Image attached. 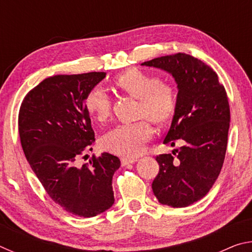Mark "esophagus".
<instances>
[{"label":"esophagus","mask_w":252,"mask_h":252,"mask_svg":"<svg viewBox=\"0 0 252 252\" xmlns=\"http://www.w3.org/2000/svg\"><path fill=\"white\" fill-rule=\"evenodd\" d=\"M135 161H138V158H127V157L121 158L122 165H127V164H130V163H134Z\"/></svg>","instance_id":"esophagus-1"}]
</instances>
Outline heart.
Returning a JSON list of instances; mask_svg holds the SVG:
<instances>
[{"instance_id": "1", "label": "heart", "mask_w": 252, "mask_h": 252, "mask_svg": "<svg viewBox=\"0 0 252 252\" xmlns=\"http://www.w3.org/2000/svg\"><path fill=\"white\" fill-rule=\"evenodd\" d=\"M117 87L140 101V117H148L157 125L168 122L177 108L176 90L171 84L139 69H129L117 76ZM88 113L96 121H104L111 113V99L104 88L94 87L85 96ZM153 129L148 119L112 127L102 136V146L117 155L135 157L144 150Z\"/></svg>"}]
</instances>
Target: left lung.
<instances>
[{"instance_id": "left-lung-1", "label": "left lung", "mask_w": 252, "mask_h": 252, "mask_svg": "<svg viewBox=\"0 0 252 252\" xmlns=\"http://www.w3.org/2000/svg\"><path fill=\"white\" fill-rule=\"evenodd\" d=\"M141 65L157 67L177 83V108L163 143L183 146L172 155L156 158L159 173L152 182L158 201L185 208L211 189L222 168L227 150L230 108L227 92L210 66L189 54L156 58Z\"/></svg>"}]
</instances>
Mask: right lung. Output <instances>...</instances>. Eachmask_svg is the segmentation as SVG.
<instances>
[{
    "label": "right lung",
    "mask_w": 252,
    "mask_h": 252,
    "mask_svg": "<svg viewBox=\"0 0 252 252\" xmlns=\"http://www.w3.org/2000/svg\"><path fill=\"white\" fill-rule=\"evenodd\" d=\"M105 74L50 76L25 95L19 112L21 144L33 172L55 203L84 218L112 207V177L121 165L108 152L76 165L94 141L85 96Z\"/></svg>",
    "instance_id": "1"
}]
</instances>
